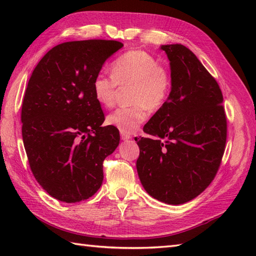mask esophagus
I'll return each instance as SVG.
<instances>
[{
  "label": "esophagus",
  "instance_id": "esophagus-1",
  "mask_svg": "<svg viewBox=\"0 0 256 256\" xmlns=\"http://www.w3.org/2000/svg\"><path fill=\"white\" fill-rule=\"evenodd\" d=\"M132 136L130 134H126V133H123V132H121V138L123 140H130Z\"/></svg>",
  "mask_w": 256,
  "mask_h": 256
}]
</instances>
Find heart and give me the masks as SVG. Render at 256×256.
<instances>
[{"instance_id":"1","label":"heart","mask_w":256,"mask_h":256,"mask_svg":"<svg viewBox=\"0 0 256 256\" xmlns=\"http://www.w3.org/2000/svg\"><path fill=\"white\" fill-rule=\"evenodd\" d=\"M112 76L98 74L92 81L96 102L106 108L116 104L118 86H132L131 106L118 108L106 118V123L120 132L132 133L148 116V108L156 111L170 98L172 81L167 68L144 50H130L111 64Z\"/></svg>"}]
</instances>
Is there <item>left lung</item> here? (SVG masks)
<instances>
[{
	"label": "left lung",
	"instance_id": "left-lung-1",
	"mask_svg": "<svg viewBox=\"0 0 256 256\" xmlns=\"http://www.w3.org/2000/svg\"><path fill=\"white\" fill-rule=\"evenodd\" d=\"M170 62L172 91L166 103L135 138L140 180L152 197L182 204L214 180L226 142L224 96L194 54L180 44L162 45Z\"/></svg>",
	"mask_w": 256,
	"mask_h": 256
}]
</instances>
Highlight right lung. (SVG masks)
<instances>
[{
	"label": "right lung",
	"mask_w": 256,
	"mask_h": 256,
	"mask_svg": "<svg viewBox=\"0 0 256 256\" xmlns=\"http://www.w3.org/2000/svg\"><path fill=\"white\" fill-rule=\"evenodd\" d=\"M122 47L104 40L62 42L40 59L27 84L20 120L30 167L42 189L62 202L98 192L103 160L120 143L118 128L102 126L92 81Z\"/></svg>",
	"instance_id": "obj_1"
}]
</instances>
